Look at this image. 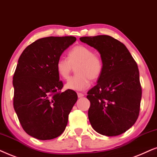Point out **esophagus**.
Returning a JSON list of instances; mask_svg holds the SVG:
<instances>
[{"mask_svg": "<svg viewBox=\"0 0 157 157\" xmlns=\"http://www.w3.org/2000/svg\"><path fill=\"white\" fill-rule=\"evenodd\" d=\"M77 96H78V98H82V97H83V96H84V95H83V94L81 93H77Z\"/></svg>", "mask_w": 157, "mask_h": 157, "instance_id": "esophagus-1", "label": "esophagus"}]
</instances>
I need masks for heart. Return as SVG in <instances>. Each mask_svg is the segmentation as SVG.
<instances>
[{
  "label": "heart",
  "instance_id": "1",
  "mask_svg": "<svg viewBox=\"0 0 157 157\" xmlns=\"http://www.w3.org/2000/svg\"><path fill=\"white\" fill-rule=\"evenodd\" d=\"M75 74L66 83L67 89L76 91L84 90L89 87L91 80H96L103 71V60L99 54L93 53L90 48L77 45L68 52V58L60 57L56 63L59 75L67 80L74 71Z\"/></svg>",
  "mask_w": 157,
  "mask_h": 157
}]
</instances>
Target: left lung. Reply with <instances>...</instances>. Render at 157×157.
I'll use <instances>...</instances> for the list:
<instances>
[{
	"mask_svg": "<svg viewBox=\"0 0 157 157\" xmlns=\"http://www.w3.org/2000/svg\"><path fill=\"white\" fill-rule=\"evenodd\" d=\"M80 39L100 52L104 64L98 84L87 92L91 126L107 136L122 134L139 115L142 90L136 62L126 46L113 37L100 35Z\"/></svg>",
	"mask_w": 157,
	"mask_h": 157,
	"instance_id": "8db88e82",
	"label": "left lung"
}]
</instances>
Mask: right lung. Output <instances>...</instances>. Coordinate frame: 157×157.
Listing matches in <instances>:
<instances>
[{"instance_id":"1","label":"right lung","mask_w":157,"mask_h":157,"mask_svg":"<svg viewBox=\"0 0 157 157\" xmlns=\"http://www.w3.org/2000/svg\"><path fill=\"white\" fill-rule=\"evenodd\" d=\"M75 36L37 39L24 50L13 77V108L25 132L39 140L57 138L65 130L76 103L74 90L62 92L57 59Z\"/></svg>"}]
</instances>
